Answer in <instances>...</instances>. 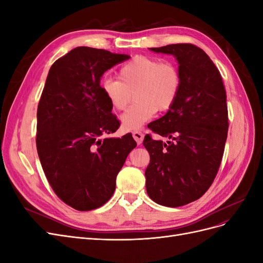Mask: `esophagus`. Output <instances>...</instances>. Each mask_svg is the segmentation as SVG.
Returning a JSON list of instances; mask_svg holds the SVG:
<instances>
[{"label": "esophagus", "instance_id": "1", "mask_svg": "<svg viewBox=\"0 0 263 263\" xmlns=\"http://www.w3.org/2000/svg\"><path fill=\"white\" fill-rule=\"evenodd\" d=\"M133 137L134 139L136 140V142L138 145H140L142 142V139H144V135H142L141 132H134L133 133Z\"/></svg>", "mask_w": 263, "mask_h": 263}]
</instances>
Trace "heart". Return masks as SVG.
Masks as SVG:
<instances>
[{
    "label": "heart",
    "mask_w": 263,
    "mask_h": 263,
    "mask_svg": "<svg viewBox=\"0 0 263 263\" xmlns=\"http://www.w3.org/2000/svg\"><path fill=\"white\" fill-rule=\"evenodd\" d=\"M181 89V74L176 65L157 58L137 55L119 69L118 79H104L101 90L116 110L136 102L122 115L126 130H137L154 117L166 112L176 103Z\"/></svg>",
    "instance_id": "heart-1"
}]
</instances>
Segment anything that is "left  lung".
Returning a JSON list of instances; mask_svg holds the SVG:
<instances>
[{
	"instance_id": "obj_1",
	"label": "left lung",
	"mask_w": 263,
	"mask_h": 263,
	"mask_svg": "<svg viewBox=\"0 0 263 263\" xmlns=\"http://www.w3.org/2000/svg\"><path fill=\"white\" fill-rule=\"evenodd\" d=\"M155 52L173 54L181 89L173 106L149 128L170 140L145 137L150 155L146 190L156 203L178 208L198 200L218 172L228 132L226 91L218 69L204 50L174 44Z\"/></svg>"
}]
</instances>
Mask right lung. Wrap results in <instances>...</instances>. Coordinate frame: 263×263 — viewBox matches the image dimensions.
Instances as JSON below:
<instances>
[{
	"label": "right lung",
	"mask_w": 263,
	"mask_h": 263,
	"mask_svg": "<svg viewBox=\"0 0 263 263\" xmlns=\"http://www.w3.org/2000/svg\"><path fill=\"white\" fill-rule=\"evenodd\" d=\"M130 57L77 47L53 62L37 108L36 146L45 176L61 201L92 211L112 197L116 177L137 146L113 134L119 121L101 90L103 73Z\"/></svg>",
	"instance_id": "add662e5"
}]
</instances>
